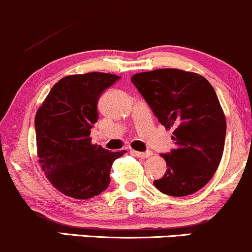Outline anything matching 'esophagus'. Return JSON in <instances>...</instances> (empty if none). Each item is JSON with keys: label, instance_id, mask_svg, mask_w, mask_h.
Returning <instances> with one entry per match:
<instances>
[{"label": "esophagus", "instance_id": "34e87169", "mask_svg": "<svg viewBox=\"0 0 252 252\" xmlns=\"http://www.w3.org/2000/svg\"><path fill=\"white\" fill-rule=\"evenodd\" d=\"M131 153L134 154V156L139 157V158H142V159H145V158H148L152 156V152H136V151H131Z\"/></svg>", "mask_w": 252, "mask_h": 252}]
</instances>
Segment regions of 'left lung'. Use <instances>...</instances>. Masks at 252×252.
Segmentation results:
<instances>
[{"label":"left lung","instance_id":"left-lung-1","mask_svg":"<svg viewBox=\"0 0 252 252\" xmlns=\"http://www.w3.org/2000/svg\"><path fill=\"white\" fill-rule=\"evenodd\" d=\"M130 80L158 121L175 129L176 148L161 154L168 168L153 184L178 197L202 189L219 166L226 136V118L213 86L179 69L145 71Z\"/></svg>","mask_w":252,"mask_h":252}]
</instances>
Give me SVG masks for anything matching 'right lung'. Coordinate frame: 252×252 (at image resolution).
Instances as JSON below:
<instances>
[{"label": "right lung", "mask_w": 252, "mask_h": 252, "mask_svg": "<svg viewBox=\"0 0 252 252\" xmlns=\"http://www.w3.org/2000/svg\"><path fill=\"white\" fill-rule=\"evenodd\" d=\"M120 79L106 73L65 76L38 109L34 126L41 170L69 197L87 200L106 190L113 161L126 153L92 145L90 137L98 122L99 98Z\"/></svg>", "instance_id": "right-lung-1"}]
</instances>
